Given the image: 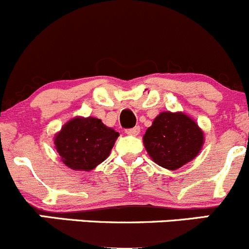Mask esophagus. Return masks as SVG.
I'll use <instances>...</instances> for the list:
<instances>
[{
	"label": "esophagus",
	"mask_w": 249,
	"mask_h": 249,
	"mask_svg": "<svg viewBox=\"0 0 249 249\" xmlns=\"http://www.w3.org/2000/svg\"><path fill=\"white\" fill-rule=\"evenodd\" d=\"M127 135H131V136H137V135L140 134V126H135L132 127V129H127L126 131Z\"/></svg>",
	"instance_id": "esophagus-1"
}]
</instances>
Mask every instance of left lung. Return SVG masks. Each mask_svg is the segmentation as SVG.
<instances>
[{
    "instance_id": "8db88e82",
    "label": "left lung",
    "mask_w": 249,
    "mask_h": 249,
    "mask_svg": "<svg viewBox=\"0 0 249 249\" xmlns=\"http://www.w3.org/2000/svg\"><path fill=\"white\" fill-rule=\"evenodd\" d=\"M203 143V130L182 112L159 113L143 135L148 156L168 170H176L196 158Z\"/></svg>"
}]
</instances>
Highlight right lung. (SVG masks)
<instances>
[{
  "label": "right lung",
  "instance_id": "add662e5",
  "mask_svg": "<svg viewBox=\"0 0 249 249\" xmlns=\"http://www.w3.org/2000/svg\"><path fill=\"white\" fill-rule=\"evenodd\" d=\"M119 132L93 117H75L54 135L60 159L73 170L90 171L107 159Z\"/></svg>",
  "mask_w": 249,
  "mask_h": 249
}]
</instances>
